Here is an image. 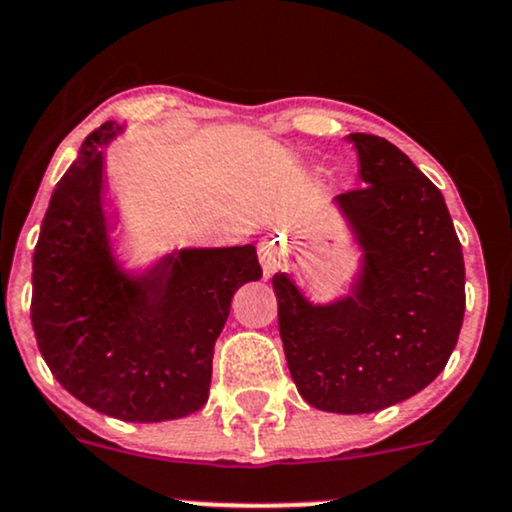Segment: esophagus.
I'll list each match as a JSON object with an SVG mask.
<instances>
[{"instance_id": "obj_1", "label": "esophagus", "mask_w": 512, "mask_h": 512, "mask_svg": "<svg viewBox=\"0 0 512 512\" xmlns=\"http://www.w3.org/2000/svg\"><path fill=\"white\" fill-rule=\"evenodd\" d=\"M260 262H262V271L264 276H271L276 274L278 269L283 267V243L281 238H267V241H262L260 245Z\"/></svg>"}]
</instances>
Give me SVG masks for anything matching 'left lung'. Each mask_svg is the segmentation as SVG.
Returning <instances> with one entry per match:
<instances>
[{
    "instance_id": "8db88e82",
    "label": "left lung",
    "mask_w": 512,
    "mask_h": 512,
    "mask_svg": "<svg viewBox=\"0 0 512 512\" xmlns=\"http://www.w3.org/2000/svg\"><path fill=\"white\" fill-rule=\"evenodd\" d=\"M364 189L335 196L361 252L347 293L312 302L274 274L297 392L328 413H373L428 387L454 352L465 264L442 191L387 139L349 134Z\"/></svg>"
}]
</instances>
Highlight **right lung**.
Instances as JSON below:
<instances>
[{
    "label": "right lung",
    "mask_w": 512,
    "mask_h": 512,
    "mask_svg": "<svg viewBox=\"0 0 512 512\" xmlns=\"http://www.w3.org/2000/svg\"><path fill=\"white\" fill-rule=\"evenodd\" d=\"M106 122L51 193L32 255L30 319L54 378L89 409L127 423H163L208 401L215 342L231 297L262 269L255 245L181 248L127 269L115 255Z\"/></svg>",
    "instance_id": "obj_1"
}]
</instances>
